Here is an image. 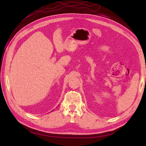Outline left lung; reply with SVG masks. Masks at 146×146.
Listing matches in <instances>:
<instances>
[{"label":"left lung","mask_w":146,"mask_h":146,"mask_svg":"<svg viewBox=\"0 0 146 146\" xmlns=\"http://www.w3.org/2000/svg\"><path fill=\"white\" fill-rule=\"evenodd\" d=\"M145 80H146V78H145Z\"/></svg>","instance_id":"8db88e82"}]
</instances>
